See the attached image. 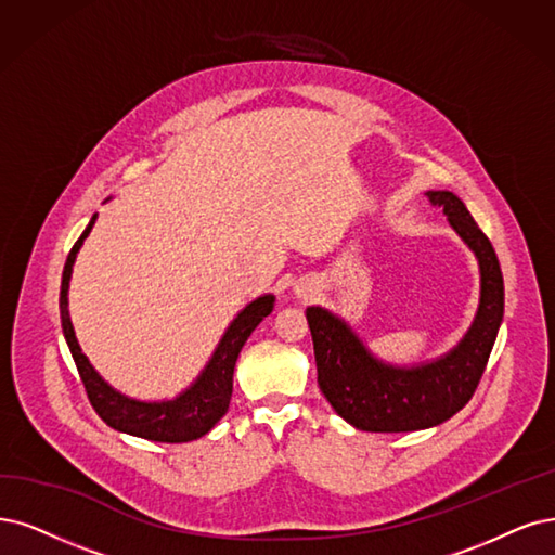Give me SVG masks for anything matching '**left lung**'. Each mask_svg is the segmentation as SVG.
<instances>
[{"mask_svg": "<svg viewBox=\"0 0 555 555\" xmlns=\"http://www.w3.org/2000/svg\"><path fill=\"white\" fill-rule=\"evenodd\" d=\"M460 237L476 251L482 297L474 326L443 359L398 371L365 352L350 326L320 306L306 309L318 384L336 414L365 433H414L455 416L476 393L503 320V272L494 246L453 192H429Z\"/></svg>", "mask_w": 555, "mask_h": 555, "instance_id": "left-lung-1", "label": "left lung"}]
</instances>
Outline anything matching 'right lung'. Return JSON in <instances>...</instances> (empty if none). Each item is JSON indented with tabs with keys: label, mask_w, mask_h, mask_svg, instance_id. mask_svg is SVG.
Wrapping results in <instances>:
<instances>
[{
	"label": "right lung",
	"mask_w": 555,
	"mask_h": 555,
	"mask_svg": "<svg viewBox=\"0 0 555 555\" xmlns=\"http://www.w3.org/2000/svg\"><path fill=\"white\" fill-rule=\"evenodd\" d=\"M93 223H95V215L89 221L87 231L81 233L79 240L73 244V249L64 264V276H61V297H59L61 326H64V336L70 347V354L75 359L81 384L87 388L89 402L102 421L132 437L162 441V443H182V441L198 439L205 433H210V429L217 425V421L225 414V409H229L237 354L256 326L272 313L274 297L272 295L258 297L233 320L229 332L223 334L217 352L212 354L208 367H205L203 375L190 391H184L180 398L169 402L130 400L126 396L116 393L112 386L102 382L100 375L93 371L89 359L81 354L73 332V322L68 315V283H70L73 262L81 242H85V237L91 233Z\"/></svg>",
	"instance_id": "add662e5"
}]
</instances>
